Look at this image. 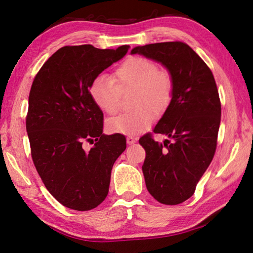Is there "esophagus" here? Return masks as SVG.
I'll return each mask as SVG.
<instances>
[{"label":"esophagus","mask_w":253,"mask_h":253,"mask_svg":"<svg viewBox=\"0 0 253 253\" xmlns=\"http://www.w3.org/2000/svg\"><path fill=\"white\" fill-rule=\"evenodd\" d=\"M126 141H127L128 144H133L137 141V139L135 137H132V136H128L127 139H126Z\"/></svg>","instance_id":"1"}]
</instances>
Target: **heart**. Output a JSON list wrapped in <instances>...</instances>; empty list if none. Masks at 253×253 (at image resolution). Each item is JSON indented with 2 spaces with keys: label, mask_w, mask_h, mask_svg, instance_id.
<instances>
[{
  "label": "heart",
  "mask_w": 253,
  "mask_h": 253,
  "mask_svg": "<svg viewBox=\"0 0 253 253\" xmlns=\"http://www.w3.org/2000/svg\"><path fill=\"white\" fill-rule=\"evenodd\" d=\"M174 78L166 69L144 56H130L124 61L112 78L100 75L90 85V94L101 111L115 114L120 106V90L132 88L136 111L122 113L107 121V129L114 133L137 136L151 126L153 116L163 115L174 95Z\"/></svg>",
  "instance_id": "obj_1"
}]
</instances>
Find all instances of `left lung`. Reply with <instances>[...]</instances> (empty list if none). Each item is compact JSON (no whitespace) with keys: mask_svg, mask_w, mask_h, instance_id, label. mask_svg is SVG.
Here are the masks:
<instances>
[{"mask_svg":"<svg viewBox=\"0 0 253 253\" xmlns=\"http://www.w3.org/2000/svg\"><path fill=\"white\" fill-rule=\"evenodd\" d=\"M131 54L159 62L174 78L170 105L154 127L168 136L159 143L147 133L142 171L147 189L160 203L175 206L189 199L212 162L221 123V101L211 69L180 41L136 46Z\"/></svg>","mask_w":253,"mask_h":253,"instance_id":"1","label":"left lung"}]
</instances>
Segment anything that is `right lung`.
<instances>
[{
    "label": "right lung",
    "instance_id": "1",
    "mask_svg": "<svg viewBox=\"0 0 253 253\" xmlns=\"http://www.w3.org/2000/svg\"><path fill=\"white\" fill-rule=\"evenodd\" d=\"M128 49L63 46L32 83L26 117L31 158L46 189L66 208L89 211L109 193L112 168L125 151L126 138L104 135L103 113L90 85ZM84 142L95 144L85 150Z\"/></svg>",
    "mask_w": 253,
    "mask_h": 253
}]
</instances>
